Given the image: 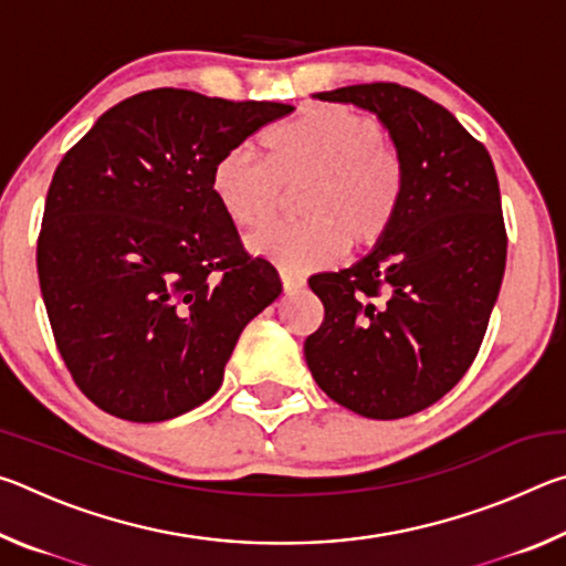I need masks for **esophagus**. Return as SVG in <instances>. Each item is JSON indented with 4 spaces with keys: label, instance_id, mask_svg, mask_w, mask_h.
Here are the masks:
<instances>
[{
    "label": "esophagus",
    "instance_id": "esophagus-1",
    "mask_svg": "<svg viewBox=\"0 0 566 566\" xmlns=\"http://www.w3.org/2000/svg\"><path fill=\"white\" fill-rule=\"evenodd\" d=\"M302 286H304V280H294V276H290V274H282V290L286 294L302 290Z\"/></svg>",
    "mask_w": 566,
    "mask_h": 566
}]
</instances>
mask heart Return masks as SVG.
I'll use <instances>...</instances> for the list:
<instances>
[{
	"mask_svg": "<svg viewBox=\"0 0 566 566\" xmlns=\"http://www.w3.org/2000/svg\"><path fill=\"white\" fill-rule=\"evenodd\" d=\"M270 159L252 149L224 151L212 167V195L229 222L260 229L282 212L290 191L302 224H282L252 239V249L302 276L329 266L347 244L369 252L395 232L405 205V165L379 124L344 104H314L264 137Z\"/></svg>",
	"mask_w": 566,
	"mask_h": 566,
	"instance_id": "b5f03b06",
	"label": "heart"
}]
</instances>
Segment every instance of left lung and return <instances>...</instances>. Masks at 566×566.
Instances as JSON below:
<instances>
[{
    "label": "left lung",
    "mask_w": 566,
    "mask_h": 566,
    "mask_svg": "<svg viewBox=\"0 0 566 566\" xmlns=\"http://www.w3.org/2000/svg\"><path fill=\"white\" fill-rule=\"evenodd\" d=\"M377 114L405 165L395 232L357 264L310 276L324 304L304 342L314 381L369 419L432 407L472 367L500 296L506 232L490 151L452 112L391 82L319 92Z\"/></svg>",
    "instance_id": "left-lung-1"
}]
</instances>
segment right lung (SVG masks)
I'll use <instances>...</instances> for the list:
<instances>
[{"instance_id":"right-lung-1","label":"right lung","mask_w":566,"mask_h":566,"mask_svg":"<svg viewBox=\"0 0 566 566\" xmlns=\"http://www.w3.org/2000/svg\"><path fill=\"white\" fill-rule=\"evenodd\" d=\"M290 112L151 90L104 112L60 161L36 272L56 349L107 415L165 421L205 405L239 334L282 294L209 179L224 151Z\"/></svg>"}]
</instances>
